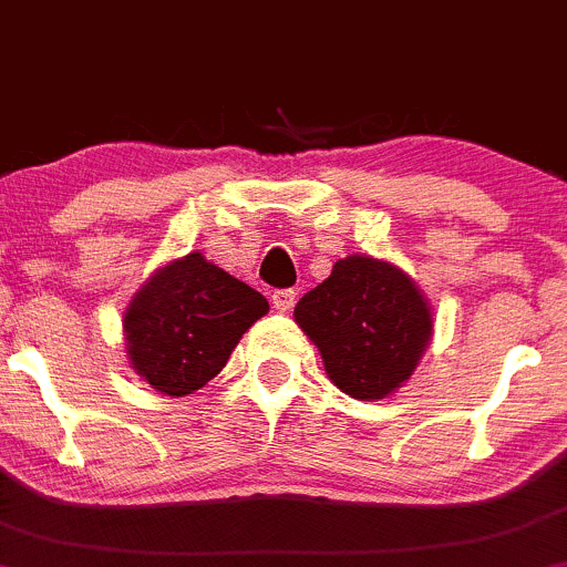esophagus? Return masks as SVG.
<instances>
[{
	"label": "esophagus",
	"instance_id": "obj_1",
	"mask_svg": "<svg viewBox=\"0 0 567 567\" xmlns=\"http://www.w3.org/2000/svg\"><path fill=\"white\" fill-rule=\"evenodd\" d=\"M271 303H275L277 311H290L292 303H296V290L292 288H282L271 292Z\"/></svg>",
	"mask_w": 567,
	"mask_h": 567
}]
</instances>
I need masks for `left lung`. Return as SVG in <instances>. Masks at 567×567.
Masks as SVG:
<instances>
[{"label":"left lung","instance_id":"left-lung-1","mask_svg":"<svg viewBox=\"0 0 567 567\" xmlns=\"http://www.w3.org/2000/svg\"><path fill=\"white\" fill-rule=\"evenodd\" d=\"M296 322L320 349L328 379L354 400H383L419 365L432 311L392 264L365 256L338 261L296 303Z\"/></svg>","mask_w":567,"mask_h":567}]
</instances>
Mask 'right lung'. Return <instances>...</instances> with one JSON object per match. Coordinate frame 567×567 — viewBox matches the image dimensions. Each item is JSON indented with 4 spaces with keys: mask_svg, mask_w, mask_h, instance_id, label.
<instances>
[{
    "mask_svg": "<svg viewBox=\"0 0 567 567\" xmlns=\"http://www.w3.org/2000/svg\"><path fill=\"white\" fill-rule=\"evenodd\" d=\"M269 301L199 252L167 264L125 311L127 354L162 394L184 396L216 379Z\"/></svg>",
    "mask_w": 567,
    "mask_h": 567,
    "instance_id": "1",
    "label": "right lung"
}]
</instances>
